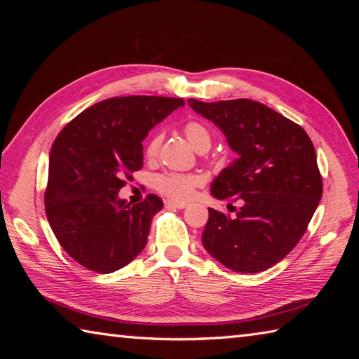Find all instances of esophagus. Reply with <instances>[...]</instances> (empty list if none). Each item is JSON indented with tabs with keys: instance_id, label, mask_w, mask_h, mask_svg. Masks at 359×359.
<instances>
[{
	"instance_id": "34e87169",
	"label": "esophagus",
	"mask_w": 359,
	"mask_h": 359,
	"mask_svg": "<svg viewBox=\"0 0 359 359\" xmlns=\"http://www.w3.org/2000/svg\"><path fill=\"white\" fill-rule=\"evenodd\" d=\"M166 204L169 205V208H175V209H185L188 205L185 201H174V199H169Z\"/></svg>"
}]
</instances>
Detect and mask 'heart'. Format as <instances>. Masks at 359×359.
I'll return each instance as SVG.
<instances>
[{
  "label": "heart",
  "mask_w": 359,
  "mask_h": 359,
  "mask_svg": "<svg viewBox=\"0 0 359 359\" xmlns=\"http://www.w3.org/2000/svg\"><path fill=\"white\" fill-rule=\"evenodd\" d=\"M184 133L194 149L199 150L203 147H210V133L199 121H190L184 126ZM161 136L155 135L149 139L147 145H145V155L149 158L155 156L158 149H160ZM201 177L196 174H180V172H165L160 174L155 179L156 190L165 194V196L174 198V199H187L190 198L194 188L201 185Z\"/></svg>",
  "instance_id": "1"
}]
</instances>
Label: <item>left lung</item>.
I'll list each match as a JSON object with an SVG mask.
<instances>
[{
    "instance_id": "1",
    "label": "left lung",
    "mask_w": 359,
    "mask_h": 359,
    "mask_svg": "<svg viewBox=\"0 0 359 359\" xmlns=\"http://www.w3.org/2000/svg\"><path fill=\"white\" fill-rule=\"evenodd\" d=\"M226 136L238 158L212 182V196L242 205L231 217L209 209L203 245L234 272L269 269L306 233L323 193L307 133L274 109L252 100H188Z\"/></svg>"
}]
</instances>
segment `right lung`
I'll return each instance as SVG.
<instances>
[{
  "mask_svg": "<svg viewBox=\"0 0 359 359\" xmlns=\"http://www.w3.org/2000/svg\"><path fill=\"white\" fill-rule=\"evenodd\" d=\"M184 104L166 96H117L85 109L60 131L48 156L46 215L81 266L109 274L142 252L163 201L149 194L131 204L118 191L142 168L144 137Z\"/></svg>",
  "mask_w": 359,
  "mask_h": 359,
  "instance_id": "obj_1",
  "label": "right lung"
}]
</instances>
